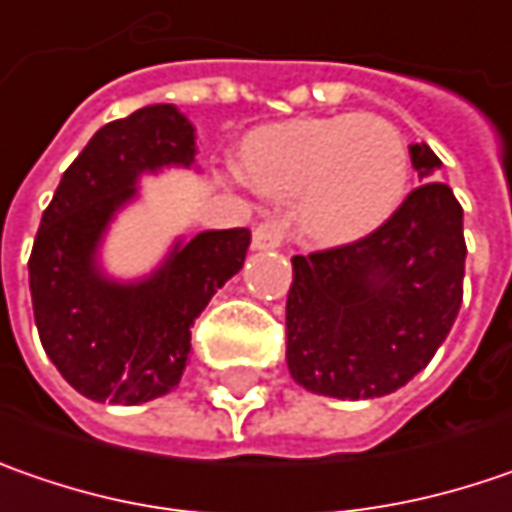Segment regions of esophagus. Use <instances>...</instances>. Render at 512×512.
Wrapping results in <instances>:
<instances>
[{
    "label": "esophagus",
    "mask_w": 512,
    "mask_h": 512,
    "mask_svg": "<svg viewBox=\"0 0 512 512\" xmlns=\"http://www.w3.org/2000/svg\"><path fill=\"white\" fill-rule=\"evenodd\" d=\"M283 237H286V229H283V223L280 220H263V223H257L255 234H252V249L257 252H266V249H278L280 243H283Z\"/></svg>",
    "instance_id": "34e87169"
}]
</instances>
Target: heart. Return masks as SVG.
<instances>
[{
	"label": "heart",
	"mask_w": 512,
	"mask_h": 512,
	"mask_svg": "<svg viewBox=\"0 0 512 512\" xmlns=\"http://www.w3.org/2000/svg\"><path fill=\"white\" fill-rule=\"evenodd\" d=\"M240 171L269 197H298V223L312 240L349 243L401 206L410 151L378 114L300 117L252 131Z\"/></svg>",
	"instance_id": "heart-1"
}]
</instances>
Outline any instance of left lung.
<instances>
[{
	"label": "left lung",
	"instance_id": "1",
	"mask_svg": "<svg viewBox=\"0 0 512 512\" xmlns=\"http://www.w3.org/2000/svg\"><path fill=\"white\" fill-rule=\"evenodd\" d=\"M421 183L361 240L292 257L286 364L300 387L361 401L401 389L433 361L464 295V212L441 160L410 145Z\"/></svg>",
	"mask_w": 512,
	"mask_h": 512
}]
</instances>
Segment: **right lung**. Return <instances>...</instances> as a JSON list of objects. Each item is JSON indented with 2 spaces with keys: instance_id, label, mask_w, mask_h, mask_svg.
<instances>
[{
  "instance_id": "right-lung-1",
  "label": "right lung",
  "mask_w": 512,
  "mask_h": 512,
  "mask_svg": "<svg viewBox=\"0 0 512 512\" xmlns=\"http://www.w3.org/2000/svg\"><path fill=\"white\" fill-rule=\"evenodd\" d=\"M194 128L174 105H145L102 125L62 174L28 260L39 341L71 387L91 401L145 404L180 384L191 326L240 272L249 229L200 232L174 243L166 263L120 283L97 266V246L137 177L194 163Z\"/></svg>"
}]
</instances>
